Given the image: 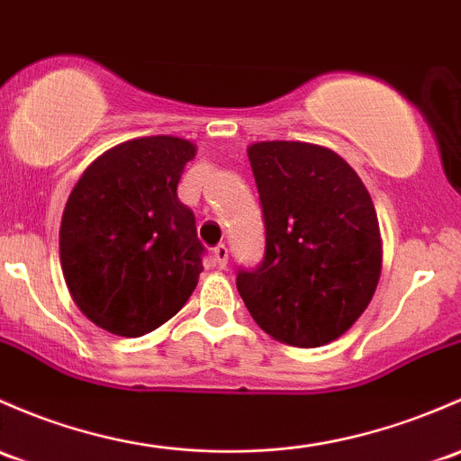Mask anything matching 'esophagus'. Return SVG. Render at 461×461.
Returning <instances> with one entry per match:
<instances>
[{
    "label": "esophagus",
    "instance_id": "34e87169",
    "mask_svg": "<svg viewBox=\"0 0 461 461\" xmlns=\"http://www.w3.org/2000/svg\"><path fill=\"white\" fill-rule=\"evenodd\" d=\"M227 258H230V254H227V247L225 245L214 247V263H216L218 269H225L227 267Z\"/></svg>",
    "mask_w": 461,
    "mask_h": 461
}]
</instances>
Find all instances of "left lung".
I'll list each match as a JSON object with an SVG mask.
<instances>
[{
  "label": "left lung",
  "mask_w": 461,
  "mask_h": 461,
  "mask_svg": "<svg viewBox=\"0 0 461 461\" xmlns=\"http://www.w3.org/2000/svg\"><path fill=\"white\" fill-rule=\"evenodd\" d=\"M265 218V260L236 276L251 318L274 340H338L369 307L382 271L371 194L340 154L304 141L247 148Z\"/></svg>",
  "instance_id": "8db88e82"
}]
</instances>
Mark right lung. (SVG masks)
Wrapping results in <instances>:
<instances>
[{"label": "right lung", "mask_w": 461, "mask_h": 461, "mask_svg": "<svg viewBox=\"0 0 461 461\" xmlns=\"http://www.w3.org/2000/svg\"><path fill=\"white\" fill-rule=\"evenodd\" d=\"M196 145L158 134L110 148L68 196L59 230L61 271L90 322L139 338L176 316L196 289L203 245L176 196Z\"/></svg>", "instance_id": "1"}]
</instances>
